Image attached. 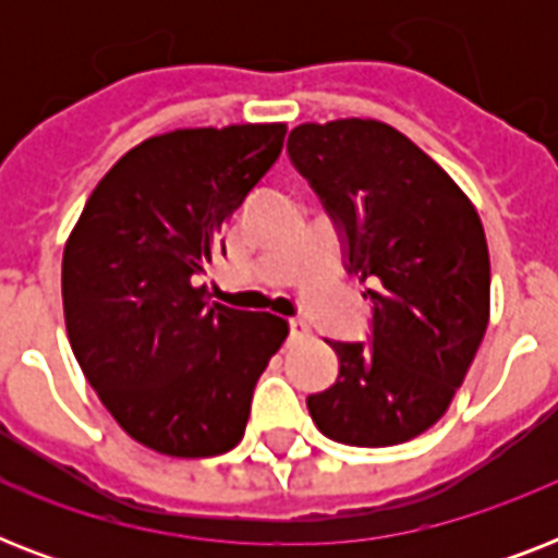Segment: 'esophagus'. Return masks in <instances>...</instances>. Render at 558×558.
Segmentation results:
<instances>
[{
  "label": "esophagus",
  "mask_w": 558,
  "mask_h": 558,
  "mask_svg": "<svg viewBox=\"0 0 558 558\" xmlns=\"http://www.w3.org/2000/svg\"><path fill=\"white\" fill-rule=\"evenodd\" d=\"M310 332H313V327H310L304 318H289V339L301 341V339H306Z\"/></svg>",
  "instance_id": "obj_1"
}]
</instances>
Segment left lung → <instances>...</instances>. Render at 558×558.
Returning <instances> with one entry per match:
<instances>
[{"instance_id":"left-lung-1","label":"left lung","mask_w":558,"mask_h":558,"mask_svg":"<svg viewBox=\"0 0 558 558\" xmlns=\"http://www.w3.org/2000/svg\"><path fill=\"white\" fill-rule=\"evenodd\" d=\"M289 159L371 280L365 341H330L339 379L306 397L318 432L362 449L428 432L489 324V248L475 205L411 138L371 118L301 124Z\"/></svg>"}]
</instances>
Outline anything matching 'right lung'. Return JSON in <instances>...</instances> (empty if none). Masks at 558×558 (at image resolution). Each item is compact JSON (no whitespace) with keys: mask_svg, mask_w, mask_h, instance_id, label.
Returning <instances> with one entry per match:
<instances>
[{"mask_svg":"<svg viewBox=\"0 0 558 558\" xmlns=\"http://www.w3.org/2000/svg\"><path fill=\"white\" fill-rule=\"evenodd\" d=\"M283 135L287 124L153 135L100 179L65 240L74 359L116 423L159 454L234 449L254 385L289 336L278 315L208 304L196 287Z\"/></svg>","mask_w":558,"mask_h":558,"instance_id":"obj_1","label":"right lung"}]
</instances>
